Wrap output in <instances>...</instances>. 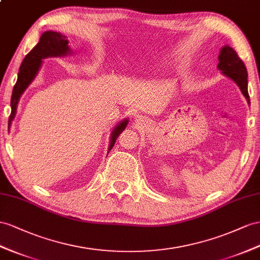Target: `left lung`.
<instances>
[{
    "instance_id": "1",
    "label": "left lung",
    "mask_w": 260,
    "mask_h": 260,
    "mask_svg": "<svg viewBox=\"0 0 260 260\" xmlns=\"http://www.w3.org/2000/svg\"><path fill=\"white\" fill-rule=\"evenodd\" d=\"M217 69L221 71L225 77L230 78L234 81L239 90L242 91L243 95L247 100V103L250 105V100L248 94V75L244 62L239 59L236 51L230 47L229 45H225L219 50L218 55V63Z\"/></svg>"
}]
</instances>
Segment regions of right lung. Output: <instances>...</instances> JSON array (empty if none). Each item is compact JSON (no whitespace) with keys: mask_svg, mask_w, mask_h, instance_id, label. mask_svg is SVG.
I'll list each match as a JSON object with an SVG mask.
<instances>
[{"mask_svg":"<svg viewBox=\"0 0 260 260\" xmlns=\"http://www.w3.org/2000/svg\"><path fill=\"white\" fill-rule=\"evenodd\" d=\"M68 37L62 35L61 32L54 31V30H47L41 36L38 44L32 48L27 55L25 56L24 60L19 67L18 75H17V81L13 88L12 98H11V115L9 118V128L16 115L17 111V104L19 102L22 94L25 90L28 88L29 84L34 81L36 76L38 75L39 70L42 68L43 59L49 58V57H64L71 55L73 51L69 47ZM128 124V118H124L123 121L116 124V126L111 132L110 137V145H109V151L114 146L116 138L118 135L125 129L126 126Z\"/></svg>","mask_w":260,"mask_h":260,"instance_id":"1","label":"right lung"}]
</instances>
